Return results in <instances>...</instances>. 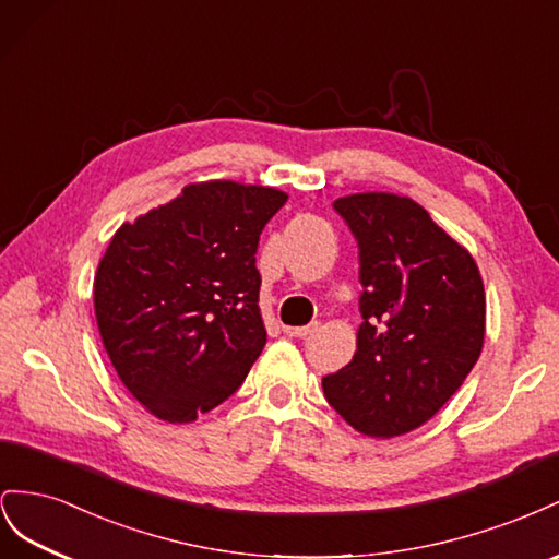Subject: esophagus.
<instances>
[{"label":"esophagus","mask_w":559,"mask_h":559,"mask_svg":"<svg viewBox=\"0 0 559 559\" xmlns=\"http://www.w3.org/2000/svg\"><path fill=\"white\" fill-rule=\"evenodd\" d=\"M316 330V325H301V328H293V325H285L283 332L288 334V337H307V334H311Z\"/></svg>","instance_id":"esophagus-1"}]
</instances>
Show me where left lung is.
I'll return each mask as SVG.
<instances>
[{
	"instance_id": "obj_1",
	"label": "left lung",
	"mask_w": 559,
	"mask_h": 559,
	"mask_svg": "<svg viewBox=\"0 0 559 559\" xmlns=\"http://www.w3.org/2000/svg\"><path fill=\"white\" fill-rule=\"evenodd\" d=\"M360 250L356 354L323 377L328 403L370 438L419 428L464 384L485 344V285L473 254L409 197L334 201Z\"/></svg>"
}]
</instances>
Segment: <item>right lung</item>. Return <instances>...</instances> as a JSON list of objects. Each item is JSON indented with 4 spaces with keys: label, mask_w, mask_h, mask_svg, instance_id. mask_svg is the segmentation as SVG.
<instances>
[{
    "label": "right lung",
    "mask_w": 559,
    "mask_h": 559,
    "mask_svg": "<svg viewBox=\"0 0 559 559\" xmlns=\"http://www.w3.org/2000/svg\"><path fill=\"white\" fill-rule=\"evenodd\" d=\"M285 201L274 187L191 182L111 236L93 281L95 321L123 386L156 419L197 421L262 354L254 254Z\"/></svg>",
    "instance_id": "add662e5"
}]
</instances>
